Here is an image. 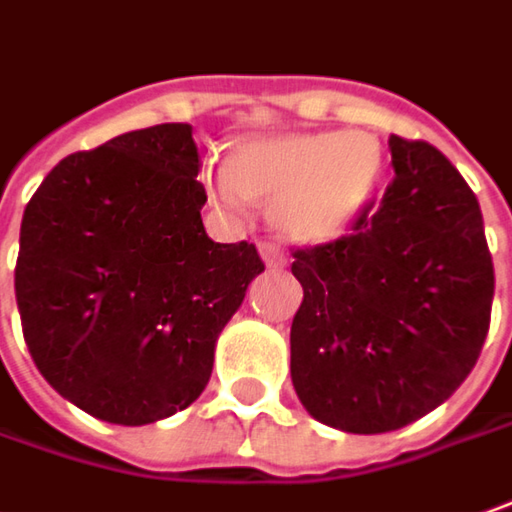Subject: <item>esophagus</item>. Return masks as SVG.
<instances>
[{
  "instance_id": "1",
  "label": "esophagus",
  "mask_w": 512,
  "mask_h": 512,
  "mask_svg": "<svg viewBox=\"0 0 512 512\" xmlns=\"http://www.w3.org/2000/svg\"><path fill=\"white\" fill-rule=\"evenodd\" d=\"M262 256L267 267H281V264H284V259H281L279 253L270 248V245H262Z\"/></svg>"
}]
</instances>
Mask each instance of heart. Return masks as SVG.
I'll return each mask as SVG.
<instances>
[{"label":"heart","instance_id":"obj_1","mask_svg":"<svg viewBox=\"0 0 512 512\" xmlns=\"http://www.w3.org/2000/svg\"><path fill=\"white\" fill-rule=\"evenodd\" d=\"M383 149L369 132H298L236 143L228 166L208 163L202 180L228 208L273 202V222L298 245L332 242L375 197Z\"/></svg>","mask_w":512,"mask_h":512}]
</instances>
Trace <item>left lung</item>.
Instances as JSON below:
<instances>
[{
    "label": "left lung",
    "mask_w": 512,
    "mask_h": 512,
    "mask_svg": "<svg viewBox=\"0 0 512 512\" xmlns=\"http://www.w3.org/2000/svg\"><path fill=\"white\" fill-rule=\"evenodd\" d=\"M394 180L352 233L293 248L304 287L290 375L318 423L386 434L425 417L471 375L493 304L479 202L425 140L389 137Z\"/></svg>",
    "instance_id": "obj_1"
}]
</instances>
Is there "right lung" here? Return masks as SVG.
<instances>
[{"instance_id":"right-lung-1","label":"right lung","mask_w":512,"mask_h":512,"mask_svg":"<svg viewBox=\"0 0 512 512\" xmlns=\"http://www.w3.org/2000/svg\"><path fill=\"white\" fill-rule=\"evenodd\" d=\"M200 166L191 126L160 123L64 157L24 208V344L98 420L146 425L191 406L264 270L256 245L208 239Z\"/></svg>"}]
</instances>
